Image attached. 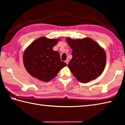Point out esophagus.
Returning <instances> with one entry per match:
<instances>
[{"mask_svg":"<svg viewBox=\"0 0 125 125\" xmlns=\"http://www.w3.org/2000/svg\"><path fill=\"white\" fill-rule=\"evenodd\" d=\"M65 63H67V64H68V63H69V61H68V60H65Z\"/></svg>","mask_w":125,"mask_h":125,"instance_id":"esophagus-1","label":"esophagus"}]
</instances>
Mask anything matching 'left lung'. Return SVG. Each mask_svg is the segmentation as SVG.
<instances>
[{
  "label": "left lung",
  "mask_w": 125,
  "mask_h": 125,
  "mask_svg": "<svg viewBox=\"0 0 125 125\" xmlns=\"http://www.w3.org/2000/svg\"><path fill=\"white\" fill-rule=\"evenodd\" d=\"M66 41L73 50V57L68 66L73 75L82 83H87L99 77L106 61L104 50L90 38H67Z\"/></svg>",
  "instance_id": "obj_1"
}]
</instances>
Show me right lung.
I'll return each instance as SVG.
<instances>
[{
  "mask_svg": "<svg viewBox=\"0 0 125 125\" xmlns=\"http://www.w3.org/2000/svg\"><path fill=\"white\" fill-rule=\"evenodd\" d=\"M58 40L41 37L26 48L24 53L23 62L31 76L41 81L49 82L66 66V63L61 61L60 53L53 50Z\"/></svg>",
  "mask_w": 125,
  "mask_h": 125,
  "instance_id": "add662e5",
  "label": "right lung"
}]
</instances>
